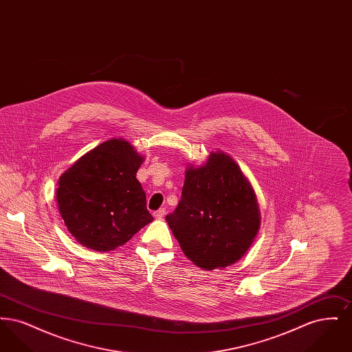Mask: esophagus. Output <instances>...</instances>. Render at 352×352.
<instances>
[{
  "label": "esophagus",
  "mask_w": 352,
  "mask_h": 352,
  "mask_svg": "<svg viewBox=\"0 0 352 352\" xmlns=\"http://www.w3.org/2000/svg\"><path fill=\"white\" fill-rule=\"evenodd\" d=\"M165 214H166V210L162 207V208H160V210H157L153 215H154V218L161 219L165 217Z\"/></svg>",
  "instance_id": "1"
}]
</instances>
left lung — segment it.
<instances>
[{
  "label": "left lung",
  "mask_w": 352,
  "mask_h": 352,
  "mask_svg": "<svg viewBox=\"0 0 352 352\" xmlns=\"http://www.w3.org/2000/svg\"><path fill=\"white\" fill-rule=\"evenodd\" d=\"M186 257L206 270L240 260L260 230V210L250 181L234 160L212 151L188 166L178 207L166 217Z\"/></svg>",
  "instance_id": "8db88e82"
}]
</instances>
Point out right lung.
I'll return each instance as SVG.
<instances>
[{"label": "right lung", "instance_id": "1", "mask_svg": "<svg viewBox=\"0 0 352 352\" xmlns=\"http://www.w3.org/2000/svg\"><path fill=\"white\" fill-rule=\"evenodd\" d=\"M142 161L128 141L111 138L62 174L58 208L76 241L94 251H112L153 221L135 178Z\"/></svg>", "mask_w": 352, "mask_h": 352}]
</instances>
